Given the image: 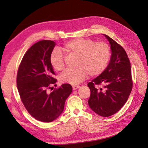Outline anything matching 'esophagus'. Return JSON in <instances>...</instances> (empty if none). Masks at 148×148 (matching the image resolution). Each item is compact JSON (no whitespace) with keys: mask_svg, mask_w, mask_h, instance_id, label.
Listing matches in <instances>:
<instances>
[{"mask_svg":"<svg viewBox=\"0 0 148 148\" xmlns=\"http://www.w3.org/2000/svg\"><path fill=\"white\" fill-rule=\"evenodd\" d=\"M78 88H79V85H73V86H72V89H73L74 90L77 89Z\"/></svg>","mask_w":148,"mask_h":148,"instance_id":"1","label":"esophagus"}]
</instances>
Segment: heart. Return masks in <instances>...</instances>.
Here are the masks:
<instances>
[{
	"label": "heart",
	"instance_id": "heart-1",
	"mask_svg": "<svg viewBox=\"0 0 148 148\" xmlns=\"http://www.w3.org/2000/svg\"><path fill=\"white\" fill-rule=\"evenodd\" d=\"M63 49L71 56H76L74 69H67L60 76L63 83L77 84L90 77H96L105 71L111 58V49L105 42H96L89 39H75L66 42ZM49 62L53 68L62 71L65 68L64 55L53 51Z\"/></svg>",
	"mask_w": 148,
	"mask_h": 148
}]
</instances>
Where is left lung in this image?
I'll list each match as a JSON object with an SVG mask.
<instances>
[{"label":"left lung","instance_id":"obj_1","mask_svg":"<svg viewBox=\"0 0 148 148\" xmlns=\"http://www.w3.org/2000/svg\"><path fill=\"white\" fill-rule=\"evenodd\" d=\"M112 51L111 61L102 73L88 83V104L103 117L114 114L128 99L133 87L129 58L123 47L107 35Z\"/></svg>","mask_w":148,"mask_h":148}]
</instances>
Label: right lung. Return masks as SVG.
I'll return each instance as SVG.
<instances>
[{
    "label": "right lung",
    "mask_w": 148,
    "mask_h": 148,
    "mask_svg": "<svg viewBox=\"0 0 148 148\" xmlns=\"http://www.w3.org/2000/svg\"><path fill=\"white\" fill-rule=\"evenodd\" d=\"M54 41L42 40L24 55L18 69L16 83L21 102L29 114L38 121L51 122L64 111L66 99L72 91L70 84L56 86L55 73L49 62Z\"/></svg>",
    "instance_id": "add662e5"
}]
</instances>
